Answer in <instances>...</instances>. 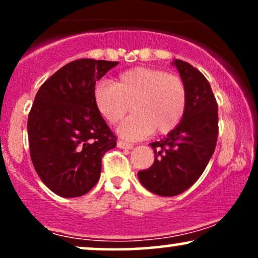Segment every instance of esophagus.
Returning <instances> with one entry per match:
<instances>
[{"label": "esophagus", "instance_id": "obj_1", "mask_svg": "<svg viewBox=\"0 0 258 258\" xmlns=\"http://www.w3.org/2000/svg\"><path fill=\"white\" fill-rule=\"evenodd\" d=\"M117 147L121 148V149H132L133 144L127 143V142H123V141H119L117 142Z\"/></svg>", "mask_w": 258, "mask_h": 258}]
</instances>
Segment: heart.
<instances>
[{"label": "heart", "instance_id": "1", "mask_svg": "<svg viewBox=\"0 0 258 258\" xmlns=\"http://www.w3.org/2000/svg\"><path fill=\"white\" fill-rule=\"evenodd\" d=\"M93 102L104 119L116 123L133 108V114L119 126L126 139L146 137L155 130L166 135L178 126L186 109V88L182 79L161 69L137 67L119 74L114 84L98 81Z\"/></svg>", "mask_w": 258, "mask_h": 258}]
</instances>
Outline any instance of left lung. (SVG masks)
I'll return each mask as SVG.
<instances>
[{
  "label": "left lung",
  "instance_id": "obj_1",
  "mask_svg": "<svg viewBox=\"0 0 258 258\" xmlns=\"http://www.w3.org/2000/svg\"><path fill=\"white\" fill-rule=\"evenodd\" d=\"M172 64L186 88L184 116L166 137L150 143L154 164L138 172L144 188L161 197L183 193L199 179L218 136V106L209 81L186 61L174 59Z\"/></svg>",
  "mask_w": 258,
  "mask_h": 258
}]
</instances>
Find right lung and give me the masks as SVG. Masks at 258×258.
Wrapping results in <instances>:
<instances>
[{"label":"right lung","mask_w":258,"mask_h":258,"mask_svg":"<svg viewBox=\"0 0 258 258\" xmlns=\"http://www.w3.org/2000/svg\"><path fill=\"white\" fill-rule=\"evenodd\" d=\"M119 61L78 59L41 86L28 117L30 156L42 182L76 198L98 182L103 155L116 147L93 102V87Z\"/></svg>","instance_id":"obj_1"}]
</instances>
